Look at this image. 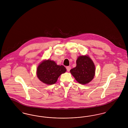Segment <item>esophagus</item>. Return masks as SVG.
Instances as JSON below:
<instances>
[{
	"instance_id": "34e87169",
	"label": "esophagus",
	"mask_w": 128,
	"mask_h": 128,
	"mask_svg": "<svg viewBox=\"0 0 128 128\" xmlns=\"http://www.w3.org/2000/svg\"><path fill=\"white\" fill-rule=\"evenodd\" d=\"M66 69H67V70L68 72H70V70L71 69V68H70V66H67L66 67Z\"/></svg>"
}]
</instances>
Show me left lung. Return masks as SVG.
<instances>
[{
  "label": "left lung",
  "instance_id": "obj_1",
  "mask_svg": "<svg viewBox=\"0 0 128 128\" xmlns=\"http://www.w3.org/2000/svg\"><path fill=\"white\" fill-rule=\"evenodd\" d=\"M76 64V67L70 70L75 79L82 84L90 82L95 73V66L91 59L88 56H80Z\"/></svg>",
  "mask_w": 128,
  "mask_h": 128
}]
</instances>
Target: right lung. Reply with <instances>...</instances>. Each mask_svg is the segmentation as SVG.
Segmentation results:
<instances>
[{
    "mask_svg": "<svg viewBox=\"0 0 128 128\" xmlns=\"http://www.w3.org/2000/svg\"><path fill=\"white\" fill-rule=\"evenodd\" d=\"M66 68L63 65H57L56 62L50 60L42 62L37 68V75L39 79L47 84H55L62 73Z\"/></svg>",
    "mask_w": 128,
    "mask_h": 128,
    "instance_id": "1",
    "label": "right lung"
}]
</instances>
